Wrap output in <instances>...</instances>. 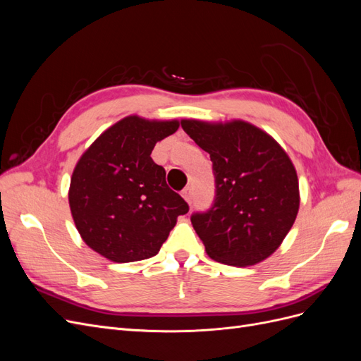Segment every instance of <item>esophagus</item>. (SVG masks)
<instances>
[{"label":"esophagus","instance_id":"1","mask_svg":"<svg viewBox=\"0 0 361 361\" xmlns=\"http://www.w3.org/2000/svg\"><path fill=\"white\" fill-rule=\"evenodd\" d=\"M182 197L187 200L188 204L192 203V188L191 187H187L183 191H182Z\"/></svg>","mask_w":361,"mask_h":361}]
</instances>
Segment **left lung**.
<instances>
[{
    "instance_id": "8db88e82",
    "label": "left lung",
    "mask_w": 361,
    "mask_h": 361,
    "mask_svg": "<svg viewBox=\"0 0 361 361\" xmlns=\"http://www.w3.org/2000/svg\"><path fill=\"white\" fill-rule=\"evenodd\" d=\"M195 145L211 155L215 202L191 223L207 256L251 267L281 245L300 209L298 176L289 155L264 129L245 120L182 118Z\"/></svg>"
}]
</instances>
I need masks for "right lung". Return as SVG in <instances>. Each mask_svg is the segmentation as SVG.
<instances>
[{"mask_svg": "<svg viewBox=\"0 0 361 361\" xmlns=\"http://www.w3.org/2000/svg\"><path fill=\"white\" fill-rule=\"evenodd\" d=\"M179 120L128 116L105 129L76 162L69 206L76 231L117 264L155 256L188 204L169 188L150 154Z\"/></svg>", "mask_w": 361, "mask_h": 361, "instance_id": "obj_1", "label": "right lung"}]
</instances>
